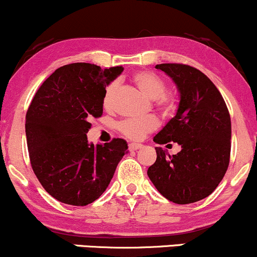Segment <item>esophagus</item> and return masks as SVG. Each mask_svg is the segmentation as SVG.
<instances>
[{
  "mask_svg": "<svg viewBox=\"0 0 257 257\" xmlns=\"http://www.w3.org/2000/svg\"><path fill=\"white\" fill-rule=\"evenodd\" d=\"M142 147H143V146H142V144H140V143H130L128 144V149L130 150H138V149H141Z\"/></svg>",
  "mask_w": 257,
  "mask_h": 257,
  "instance_id": "34e87169",
  "label": "esophagus"
}]
</instances>
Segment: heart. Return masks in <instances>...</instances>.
I'll return each mask as SVG.
<instances>
[{
  "instance_id": "obj_1",
  "label": "heart",
  "mask_w": 257,
  "mask_h": 257,
  "mask_svg": "<svg viewBox=\"0 0 257 257\" xmlns=\"http://www.w3.org/2000/svg\"><path fill=\"white\" fill-rule=\"evenodd\" d=\"M132 80L136 86L141 90L146 97L155 101L156 107L165 115L172 114L176 110L177 102L172 93L166 91L167 84L165 79L159 74L149 71L137 72L132 77ZM117 90L116 81H111L105 86L102 97V103L105 109H110L114 102V96ZM158 127V121L153 116L134 117V119H126L117 125V128L123 136L131 140H142L146 137L147 134L152 132Z\"/></svg>"
}]
</instances>
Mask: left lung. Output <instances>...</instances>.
Instances as JSON below:
<instances>
[{
    "label": "left lung",
    "mask_w": 257,
    "mask_h": 257,
    "mask_svg": "<svg viewBox=\"0 0 257 257\" xmlns=\"http://www.w3.org/2000/svg\"><path fill=\"white\" fill-rule=\"evenodd\" d=\"M170 75L179 91L176 116L154 137L158 144L176 142L182 147L168 155L156 147V161L148 177L158 191L178 204L209 196L230 164L231 117L221 93L200 69L183 63L155 66Z\"/></svg>",
    "instance_id": "8db88e82"
}]
</instances>
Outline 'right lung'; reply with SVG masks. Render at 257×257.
<instances>
[{
  "mask_svg": "<svg viewBox=\"0 0 257 257\" xmlns=\"http://www.w3.org/2000/svg\"><path fill=\"white\" fill-rule=\"evenodd\" d=\"M123 67L102 69L91 63L57 68L36 92L26 113L30 161L45 191L71 206L92 203L109 185L127 143L90 144V119L103 113L105 86Z\"/></svg>",
  "mask_w": 257,
  "mask_h": 257,
  "instance_id": "add662e5",
  "label": "right lung"
}]
</instances>
